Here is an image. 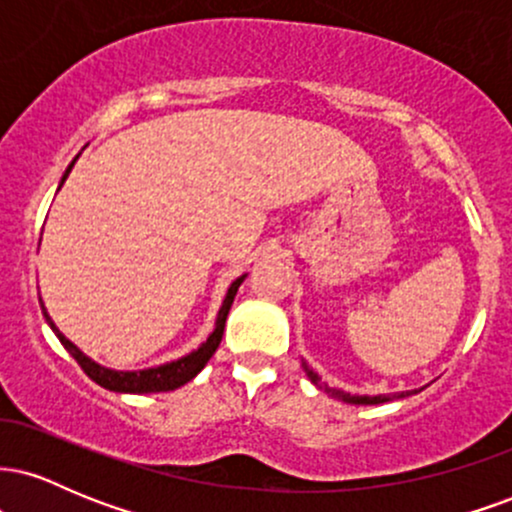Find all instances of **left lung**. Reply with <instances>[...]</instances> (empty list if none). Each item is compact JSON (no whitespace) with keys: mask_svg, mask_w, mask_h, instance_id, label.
I'll return each mask as SVG.
<instances>
[{"mask_svg":"<svg viewBox=\"0 0 512 512\" xmlns=\"http://www.w3.org/2000/svg\"><path fill=\"white\" fill-rule=\"evenodd\" d=\"M303 368H305V375L310 378V383L320 387V390H325L327 395H332L334 399H342V402H346V404H383V402H392V399H402V397L416 395V392H419V390H407V392H397V395H375V397L349 395V392L334 390V387H327L325 383H320V375H317L313 368H308V363H303ZM421 390H424V387H421Z\"/></svg>","mask_w":512,"mask_h":512,"instance_id":"left-lung-1","label":"left lung"}]
</instances>
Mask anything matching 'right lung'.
Segmentation results:
<instances>
[{
    "instance_id": "add662e5",
    "label": "right lung",
    "mask_w": 512,
    "mask_h": 512,
    "mask_svg": "<svg viewBox=\"0 0 512 512\" xmlns=\"http://www.w3.org/2000/svg\"><path fill=\"white\" fill-rule=\"evenodd\" d=\"M76 163V158L72 161V166ZM72 166L67 168V173L62 175V182L60 187L64 185V180H67V175L72 173ZM245 274L238 276L236 281L231 284V289H228L226 298H223V305L219 310V317H216V327L214 332L209 334V339L199 346L197 351H192V354L178 358V361H170V363H163V366H156V368H146V370H113V368H105V366H98L96 361H91L86 354H81L76 346L69 342L64 334L57 330L55 322L50 320L48 310H45L43 305V315L45 320H48V325L52 327V332L57 334V339H60L64 349L69 351L76 358V363H79L81 370L88 375V378L93 380V383H98L105 390H113V392H129V395H146V392H168V390H178L180 385L190 383L192 378L207 366V361L211 356H214V351L219 349L221 344V337H223V327H226V317H228V310H231L233 305V298H236L238 293V286L243 284Z\"/></svg>"
}]
</instances>
